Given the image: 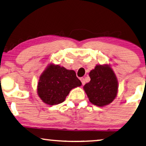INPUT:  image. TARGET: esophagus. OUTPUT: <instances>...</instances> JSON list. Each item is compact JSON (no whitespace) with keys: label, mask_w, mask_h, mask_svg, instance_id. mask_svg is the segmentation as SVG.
<instances>
[{"label":"esophagus","mask_w":146,"mask_h":146,"mask_svg":"<svg viewBox=\"0 0 146 146\" xmlns=\"http://www.w3.org/2000/svg\"><path fill=\"white\" fill-rule=\"evenodd\" d=\"M80 80L82 82V85H84L85 84V80L84 78H80Z\"/></svg>","instance_id":"34e87169"}]
</instances>
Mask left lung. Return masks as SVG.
Segmentation results:
<instances>
[{"label": "left lung", "instance_id": "obj_1", "mask_svg": "<svg viewBox=\"0 0 146 146\" xmlns=\"http://www.w3.org/2000/svg\"><path fill=\"white\" fill-rule=\"evenodd\" d=\"M89 76L90 81L83 88L90 102L100 107L112 102L117 96L118 82L110 66L96 65Z\"/></svg>", "mask_w": 146, "mask_h": 146}]
</instances>
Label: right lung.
I'll return each instance as SVG.
<instances>
[{"label": "right lung", "mask_w": 146, "mask_h": 146, "mask_svg": "<svg viewBox=\"0 0 146 146\" xmlns=\"http://www.w3.org/2000/svg\"><path fill=\"white\" fill-rule=\"evenodd\" d=\"M81 85L73 70L51 63L39 78L37 93L43 102L54 106L63 102L72 89Z\"/></svg>", "instance_id": "obj_1"}]
</instances>
